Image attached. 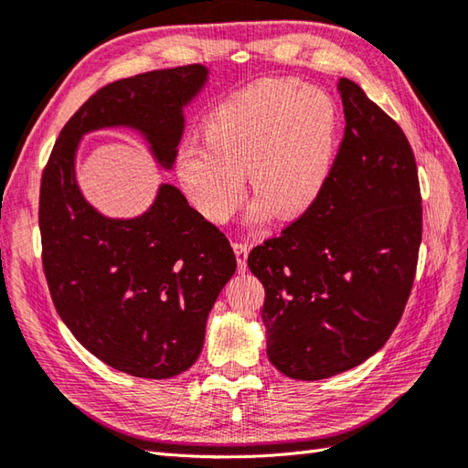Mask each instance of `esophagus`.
<instances>
[{
	"instance_id": "1",
	"label": "esophagus",
	"mask_w": 468,
	"mask_h": 468,
	"mask_svg": "<svg viewBox=\"0 0 468 468\" xmlns=\"http://www.w3.org/2000/svg\"><path fill=\"white\" fill-rule=\"evenodd\" d=\"M234 254H236V261H238V272H246L248 266V254H250V246L244 244V242H236L234 244Z\"/></svg>"
}]
</instances>
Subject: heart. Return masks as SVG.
<instances>
[{"label": "heart", "instance_id": "heart-1", "mask_svg": "<svg viewBox=\"0 0 468 468\" xmlns=\"http://www.w3.org/2000/svg\"><path fill=\"white\" fill-rule=\"evenodd\" d=\"M338 113L324 90L262 80L218 106L204 140L184 142L176 178L194 210L224 224L244 200L246 172L258 196L252 218H298L326 188L336 154Z\"/></svg>", "mask_w": 468, "mask_h": 468}]
</instances>
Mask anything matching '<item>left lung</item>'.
I'll list each match as a JSON object with an SVG mask.
<instances>
[{"label": "left lung", "instance_id": "1", "mask_svg": "<svg viewBox=\"0 0 468 468\" xmlns=\"http://www.w3.org/2000/svg\"><path fill=\"white\" fill-rule=\"evenodd\" d=\"M338 91L346 130L324 192L248 256L266 290V355L294 380L340 375L387 345L407 306L422 238L407 136L355 81L340 78Z\"/></svg>", "mask_w": 468, "mask_h": 468}]
</instances>
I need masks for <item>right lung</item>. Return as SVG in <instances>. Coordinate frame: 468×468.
<instances>
[{"instance_id":"add662e5","label":"right lung","mask_w":468,"mask_h":468,"mask_svg":"<svg viewBox=\"0 0 468 468\" xmlns=\"http://www.w3.org/2000/svg\"><path fill=\"white\" fill-rule=\"evenodd\" d=\"M210 80L182 66L101 88L59 132L41 178L44 272L59 318L93 356L138 378H172L198 360L207 314L236 272L226 236L172 184L138 216L110 218L78 182V150L91 132L123 128L174 168L186 108Z\"/></svg>"}]
</instances>
